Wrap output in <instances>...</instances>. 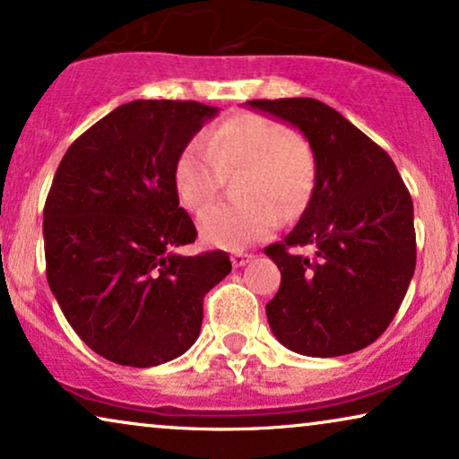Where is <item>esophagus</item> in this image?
Masks as SVG:
<instances>
[{"label": "esophagus", "mask_w": 459, "mask_h": 459, "mask_svg": "<svg viewBox=\"0 0 459 459\" xmlns=\"http://www.w3.org/2000/svg\"><path fill=\"white\" fill-rule=\"evenodd\" d=\"M253 259V255H248V253H244V250H236L234 255H231V265L234 267H242V265H247V263Z\"/></svg>", "instance_id": "34e87169"}]
</instances>
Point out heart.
Segmentation results:
<instances>
[{"label": "heart", "mask_w": 459, "mask_h": 459, "mask_svg": "<svg viewBox=\"0 0 459 459\" xmlns=\"http://www.w3.org/2000/svg\"><path fill=\"white\" fill-rule=\"evenodd\" d=\"M316 154L309 142L259 112H236L209 134L206 146L190 142L173 165V186L187 211H204L225 177L240 174V205H218L198 221L204 242L242 248L263 240L281 217H299L316 187Z\"/></svg>", "instance_id": "1"}]
</instances>
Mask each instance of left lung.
I'll return each instance as SVG.
<instances>
[{"instance_id": "1", "label": "left lung", "mask_w": 459, "mask_h": 459, "mask_svg": "<svg viewBox=\"0 0 459 459\" xmlns=\"http://www.w3.org/2000/svg\"><path fill=\"white\" fill-rule=\"evenodd\" d=\"M294 125L316 154L297 228L265 248L281 284L265 311L275 338L309 357L366 349L397 316L416 269L413 203L391 156L313 98L250 100ZM311 247L313 257L298 253Z\"/></svg>"}]
</instances>
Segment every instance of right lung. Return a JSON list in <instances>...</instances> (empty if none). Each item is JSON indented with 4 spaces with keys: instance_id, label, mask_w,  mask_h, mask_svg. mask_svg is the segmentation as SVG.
I'll use <instances>...</instances> for the list:
<instances>
[{
    "instance_id": "add662e5",
    "label": "right lung",
    "mask_w": 459,
    "mask_h": 459,
    "mask_svg": "<svg viewBox=\"0 0 459 459\" xmlns=\"http://www.w3.org/2000/svg\"><path fill=\"white\" fill-rule=\"evenodd\" d=\"M215 106L135 100L71 143L43 206L48 284L91 351L152 368L184 355L203 300L231 272L228 253H175L196 240L173 165Z\"/></svg>"
}]
</instances>
